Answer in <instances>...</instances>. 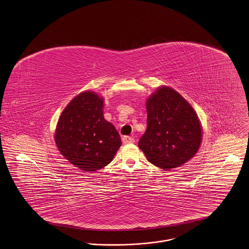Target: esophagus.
<instances>
[{"label":"esophagus","mask_w":249,"mask_h":249,"mask_svg":"<svg viewBox=\"0 0 249 249\" xmlns=\"http://www.w3.org/2000/svg\"><path fill=\"white\" fill-rule=\"evenodd\" d=\"M134 138L132 136H123L122 137V142L123 144H132L134 143Z\"/></svg>","instance_id":"34e87169"}]
</instances>
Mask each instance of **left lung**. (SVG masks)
<instances>
[{
  "mask_svg": "<svg viewBox=\"0 0 249 249\" xmlns=\"http://www.w3.org/2000/svg\"><path fill=\"white\" fill-rule=\"evenodd\" d=\"M146 131L138 142L146 159L168 170L195 156L202 130L195 110L177 91L160 88L146 101Z\"/></svg>",
  "mask_w": 249,
  "mask_h": 249,
  "instance_id": "1",
  "label": "left lung"
}]
</instances>
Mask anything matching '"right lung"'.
I'll use <instances>...</instances> for the list:
<instances>
[{"label": "right lung", "instance_id": "1", "mask_svg": "<svg viewBox=\"0 0 249 249\" xmlns=\"http://www.w3.org/2000/svg\"><path fill=\"white\" fill-rule=\"evenodd\" d=\"M103 99L86 91L76 96L59 117L54 139L60 153L84 171L110 163L121 146L115 126L103 117Z\"/></svg>", "mask_w": 249, "mask_h": 249}]
</instances>
